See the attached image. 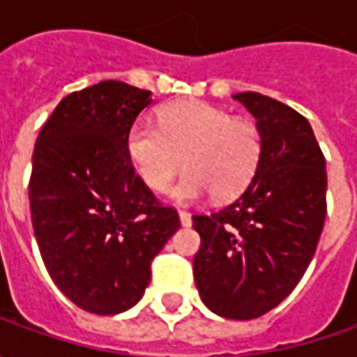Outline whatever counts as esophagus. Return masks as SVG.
Masks as SVG:
<instances>
[{"mask_svg": "<svg viewBox=\"0 0 357 357\" xmlns=\"http://www.w3.org/2000/svg\"><path fill=\"white\" fill-rule=\"evenodd\" d=\"M178 216H181V225L183 227H190L192 225V216L186 213V211H178Z\"/></svg>", "mask_w": 357, "mask_h": 357, "instance_id": "34e87169", "label": "esophagus"}]
</instances>
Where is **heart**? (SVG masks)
I'll use <instances>...</instances> for the list:
<instances>
[{
	"label": "heart",
	"instance_id": "1",
	"mask_svg": "<svg viewBox=\"0 0 357 357\" xmlns=\"http://www.w3.org/2000/svg\"><path fill=\"white\" fill-rule=\"evenodd\" d=\"M127 157L153 192H165L185 162L186 174L172 188L178 202L208 192L238 197L262 162V130L248 117L206 101H176L158 113V127L139 121L127 132Z\"/></svg>",
	"mask_w": 357,
	"mask_h": 357
}]
</instances>
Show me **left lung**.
Here are the masks:
<instances>
[{
    "mask_svg": "<svg viewBox=\"0 0 357 357\" xmlns=\"http://www.w3.org/2000/svg\"><path fill=\"white\" fill-rule=\"evenodd\" d=\"M262 130L252 183L213 214H195L200 234L195 280L202 302L230 320L276 308L304 276L326 220V158L308 119L260 93H238Z\"/></svg>",
    "mask_w": 357,
    "mask_h": 357,
    "instance_id": "left-lung-1",
    "label": "left lung"
}]
</instances>
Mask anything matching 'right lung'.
<instances>
[{"label":"right lung","instance_id":"add662e5","mask_svg":"<svg viewBox=\"0 0 357 357\" xmlns=\"http://www.w3.org/2000/svg\"><path fill=\"white\" fill-rule=\"evenodd\" d=\"M151 91L101 81L61 99L33 149L29 208L51 280L81 310L132 308L151 262L181 227L127 157V132Z\"/></svg>","mask_w":357,"mask_h":357}]
</instances>
